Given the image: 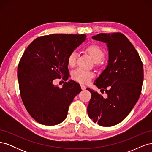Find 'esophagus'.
<instances>
[{"instance_id":"1","label":"esophagus","mask_w":152,"mask_h":152,"mask_svg":"<svg viewBox=\"0 0 152 152\" xmlns=\"http://www.w3.org/2000/svg\"><path fill=\"white\" fill-rule=\"evenodd\" d=\"M81 86V89H82V90H85L86 89V86H84V85H81L80 86Z\"/></svg>"}]
</instances>
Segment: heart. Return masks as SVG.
I'll list each match as a JSON object with an SVG mask.
<instances>
[{
    "instance_id": "1",
    "label": "heart",
    "mask_w": 152,
    "mask_h": 152,
    "mask_svg": "<svg viewBox=\"0 0 152 152\" xmlns=\"http://www.w3.org/2000/svg\"><path fill=\"white\" fill-rule=\"evenodd\" d=\"M86 50L94 61L98 63L102 60L104 57V53L103 50L98 45L96 44L89 45L86 48ZM77 54L76 52H72L68 57V64L70 67H73L76 64ZM94 74L93 72L78 68L72 73V77L75 80L83 84H87L90 82L92 78H93Z\"/></svg>"
}]
</instances>
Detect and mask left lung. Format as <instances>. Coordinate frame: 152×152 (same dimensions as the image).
Wrapping results in <instances>:
<instances>
[{"mask_svg":"<svg viewBox=\"0 0 152 152\" xmlns=\"http://www.w3.org/2000/svg\"><path fill=\"white\" fill-rule=\"evenodd\" d=\"M92 38L107 43L108 65L94 84L105 91L107 98L94 91L87 107L89 117L99 126L110 127L122 122L138 100L143 82V66L137 50L124 34H99Z\"/></svg>","mask_w":152,"mask_h":152,"instance_id":"left-lung-1","label":"left lung"}]
</instances>
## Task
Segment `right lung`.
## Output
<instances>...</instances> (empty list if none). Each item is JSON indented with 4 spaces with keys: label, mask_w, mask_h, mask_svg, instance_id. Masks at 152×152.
I'll return each mask as SVG.
<instances>
[{
    "label": "right lung",
    "mask_w": 152,
    "mask_h": 152,
    "mask_svg": "<svg viewBox=\"0 0 152 152\" xmlns=\"http://www.w3.org/2000/svg\"><path fill=\"white\" fill-rule=\"evenodd\" d=\"M86 39L85 34H51L35 39L25 50L18 67L21 99L35 121L45 126L62 122L69 106L82 91L73 80L61 89L53 81L68 78V57Z\"/></svg>",
    "instance_id": "right-lung-1"
}]
</instances>
